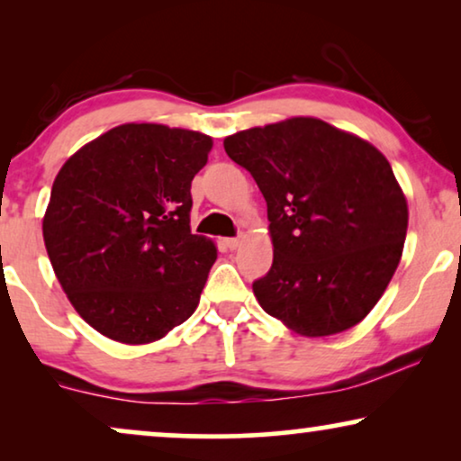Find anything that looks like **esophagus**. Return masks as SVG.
Wrapping results in <instances>:
<instances>
[{
	"instance_id": "34e87169",
	"label": "esophagus",
	"mask_w": 461,
	"mask_h": 461,
	"mask_svg": "<svg viewBox=\"0 0 461 461\" xmlns=\"http://www.w3.org/2000/svg\"><path fill=\"white\" fill-rule=\"evenodd\" d=\"M224 245L226 249H237L239 245H241V239L239 237H232V239H224Z\"/></svg>"
}]
</instances>
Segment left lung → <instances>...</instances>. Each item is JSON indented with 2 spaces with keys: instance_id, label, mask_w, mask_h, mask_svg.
I'll use <instances>...</instances> for the list:
<instances>
[{
  "instance_id": "1",
  "label": "left lung",
  "mask_w": 461,
  "mask_h": 461,
  "mask_svg": "<svg viewBox=\"0 0 461 461\" xmlns=\"http://www.w3.org/2000/svg\"><path fill=\"white\" fill-rule=\"evenodd\" d=\"M224 150L267 199L273 267L254 281L260 306L306 338L361 323L407 235V199L386 157L314 117L237 131Z\"/></svg>"
}]
</instances>
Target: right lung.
Returning a JSON list of instances; mask_svg holds the SVG:
<instances>
[{
    "instance_id": "1",
    "label": "right lung",
    "mask_w": 461,
    "mask_h": 461,
    "mask_svg": "<svg viewBox=\"0 0 461 461\" xmlns=\"http://www.w3.org/2000/svg\"><path fill=\"white\" fill-rule=\"evenodd\" d=\"M212 138L125 123L60 167L43 241L79 317L123 344H149L194 312L216 245L191 232V182Z\"/></svg>"
}]
</instances>
